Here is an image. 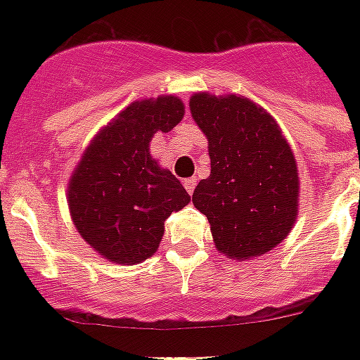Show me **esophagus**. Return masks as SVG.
Here are the masks:
<instances>
[{
	"label": "esophagus",
	"mask_w": 360,
	"mask_h": 360,
	"mask_svg": "<svg viewBox=\"0 0 360 360\" xmlns=\"http://www.w3.org/2000/svg\"><path fill=\"white\" fill-rule=\"evenodd\" d=\"M183 185H185L186 192H188V194H192V192H194V188H196V179H194V177H188V179L183 181Z\"/></svg>",
	"instance_id": "1"
}]
</instances>
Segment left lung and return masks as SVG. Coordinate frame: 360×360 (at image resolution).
Here are the masks:
<instances>
[{
  "mask_svg": "<svg viewBox=\"0 0 360 360\" xmlns=\"http://www.w3.org/2000/svg\"><path fill=\"white\" fill-rule=\"evenodd\" d=\"M191 114L211 158L192 203L207 217L217 250L233 259L267 254L290 236L299 209L290 143L262 106L240 95L194 93Z\"/></svg>",
  "mask_w": 360,
  "mask_h": 360,
  "instance_id": "obj_1",
  "label": "left lung"
}]
</instances>
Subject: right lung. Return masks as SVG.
Returning <instances> with one entry per match:
<instances>
[{"label": "right lung", "instance_id": "add662e5", "mask_svg": "<svg viewBox=\"0 0 360 360\" xmlns=\"http://www.w3.org/2000/svg\"><path fill=\"white\" fill-rule=\"evenodd\" d=\"M185 115L174 95L129 104L98 130L69 181L67 203L76 230L93 250L120 265L155 254L164 220L191 196L149 153L157 132H169Z\"/></svg>", "mask_w": 360, "mask_h": 360}]
</instances>
